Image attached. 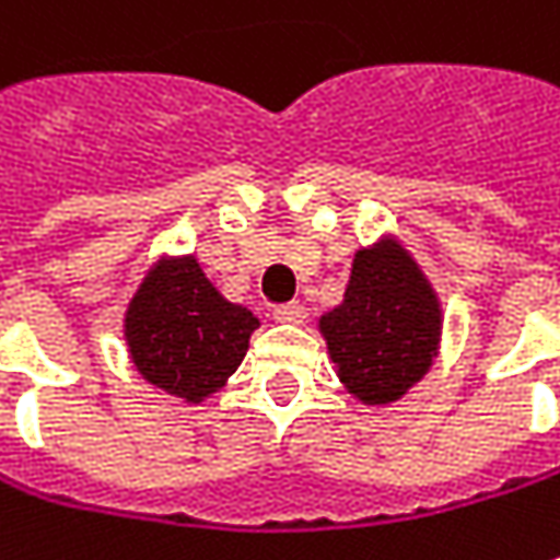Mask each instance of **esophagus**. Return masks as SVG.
I'll return each instance as SVG.
<instances>
[{
    "mask_svg": "<svg viewBox=\"0 0 560 560\" xmlns=\"http://www.w3.org/2000/svg\"><path fill=\"white\" fill-rule=\"evenodd\" d=\"M276 323H284V326H301L306 319V306L304 304H284L276 306Z\"/></svg>",
    "mask_w": 560,
    "mask_h": 560,
    "instance_id": "obj_1",
    "label": "esophagus"
}]
</instances>
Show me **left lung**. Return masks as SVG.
<instances>
[{
	"instance_id": "left-lung-1",
	"label": "left lung",
	"mask_w": 560,
	"mask_h": 560,
	"mask_svg": "<svg viewBox=\"0 0 560 560\" xmlns=\"http://www.w3.org/2000/svg\"><path fill=\"white\" fill-rule=\"evenodd\" d=\"M335 373L357 401L392 404L429 373L442 341V304L395 237L353 254L345 301L319 316Z\"/></svg>"
}]
</instances>
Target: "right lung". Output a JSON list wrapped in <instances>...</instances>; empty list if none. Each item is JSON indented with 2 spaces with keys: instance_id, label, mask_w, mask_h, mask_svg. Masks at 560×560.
<instances>
[{
  "instance_id": "obj_1",
  "label": "right lung",
  "mask_w": 560,
  "mask_h": 560,
  "mask_svg": "<svg viewBox=\"0 0 560 560\" xmlns=\"http://www.w3.org/2000/svg\"><path fill=\"white\" fill-rule=\"evenodd\" d=\"M259 319L207 279L197 256H162L125 310L137 373L187 404L215 395L250 348Z\"/></svg>"
}]
</instances>
